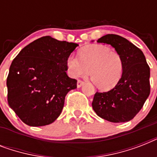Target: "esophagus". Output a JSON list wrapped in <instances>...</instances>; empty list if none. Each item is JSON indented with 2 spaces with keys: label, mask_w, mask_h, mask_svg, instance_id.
I'll return each mask as SVG.
<instances>
[{
  "label": "esophagus",
  "mask_w": 157,
  "mask_h": 157,
  "mask_svg": "<svg viewBox=\"0 0 157 157\" xmlns=\"http://www.w3.org/2000/svg\"><path fill=\"white\" fill-rule=\"evenodd\" d=\"M83 85H84V81H81V80H78V81H77V87H78V88H80V87L83 86Z\"/></svg>",
  "instance_id": "obj_1"
}]
</instances>
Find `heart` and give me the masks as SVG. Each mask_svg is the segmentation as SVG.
<instances>
[{
	"label": "heart",
	"instance_id": "heart-1",
	"mask_svg": "<svg viewBox=\"0 0 157 157\" xmlns=\"http://www.w3.org/2000/svg\"><path fill=\"white\" fill-rule=\"evenodd\" d=\"M67 67L71 77L90 73L98 88L108 90L114 88L123 73V59L117 51L103 45H86L79 51V58L70 55Z\"/></svg>",
	"mask_w": 157,
	"mask_h": 157
}]
</instances>
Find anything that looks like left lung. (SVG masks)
<instances>
[{
    "label": "left lung",
    "instance_id": "obj_1",
    "mask_svg": "<svg viewBox=\"0 0 157 157\" xmlns=\"http://www.w3.org/2000/svg\"><path fill=\"white\" fill-rule=\"evenodd\" d=\"M97 42L111 45L123 59V73L117 86L103 93L96 92L92 102L98 117L120 123L132 120L150 94V67L144 53L125 38L107 34Z\"/></svg>",
    "mask_w": 157,
    "mask_h": 157
}]
</instances>
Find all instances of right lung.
Masks as SVG:
<instances>
[{
    "instance_id": "1",
    "label": "right lung",
    "mask_w": 157,
    "mask_h": 157,
    "mask_svg": "<svg viewBox=\"0 0 157 157\" xmlns=\"http://www.w3.org/2000/svg\"><path fill=\"white\" fill-rule=\"evenodd\" d=\"M76 46L46 36L14 58L6 81L7 100L23 123L47 125L61 114L67 94L76 88L77 81L66 72L67 59Z\"/></svg>"
}]
</instances>
